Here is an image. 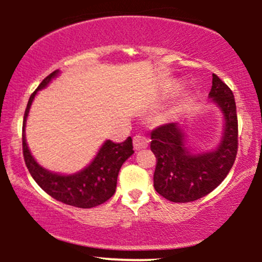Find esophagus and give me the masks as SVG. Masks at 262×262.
<instances>
[{
    "mask_svg": "<svg viewBox=\"0 0 262 262\" xmlns=\"http://www.w3.org/2000/svg\"><path fill=\"white\" fill-rule=\"evenodd\" d=\"M148 143H149V141H148L146 137L141 136V134H138V136H134L133 137L134 149H137V150L144 149V148L148 147Z\"/></svg>",
    "mask_w": 262,
    "mask_h": 262,
    "instance_id": "obj_1",
    "label": "esophagus"
}]
</instances>
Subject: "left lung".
<instances>
[{"label":"left lung","mask_w":262,"mask_h":262,"mask_svg":"<svg viewBox=\"0 0 262 262\" xmlns=\"http://www.w3.org/2000/svg\"><path fill=\"white\" fill-rule=\"evenodd\" d=\"M210 101L223 115V132L219 144L212 150L191 149L186 133L179 123L156 128L150 134V149L157 158L153 186L165 199L189 203L212 192L228 175L238 148L236 102L231 89L213 75Z\"/></svg>","instance_id":"8db88e82"}]
</instances>
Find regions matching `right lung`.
Listing matches in <instances>:
<instances>
[{"label":"right lung","instance_id":"right-lung-1","mask_svg":"<svg viewBox=\"0 0 262 262\" xmlns=\"http://www.w3.org/2000/svg\"><path fill=\"white\" fill-rule=\"evenodd\" d=\"M59 75V70L52 72L48 77L44 78L38 89L31 94L24 114L23 124V152L26 167L33 176L36 184L50 196L58 202L77 208H94L102 204L114 195L116 189L119 171L123 163L134 153L132 138L129 137L123 143H114L112 141H105L100 147L99 152L94 160L76 173L62 175L52 172L41 167L31 155L26 143L25 126L30 106L35 99L38 91L46 89Z\"/></svg>","mask_w":262,"mask_h":262}]
</instances>
